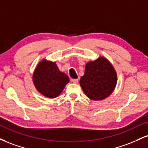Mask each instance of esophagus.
<instances>
[{"instance_id":"obj_1","label":"esophagus","mask_w":148,"mask_h":148,"mask_svg":"<svg viewBox=\"0 0 148 148\" xmlns=\"http://www.w3.org/2000/svg\"><path fill=\"white\" fill-rule=\"evenodd\" d=\"M71 81H72V82H73L74 83H77L78 82H79V80L78 79H72Z\"/></svg>"}]
</instances>
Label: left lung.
I'll list each match as a JSON object with an SVG mask.
<instances>
[{
    "label": "left lung",
    "mask_w": 148,
    "mask_h": 148,
    "mask_svg": "<svg viewBox=\"0 0 148 148\" xmlns=\"http://www.w3.org/2000/svg\"><path fill=\"white\" fill-rule=\"evenodd\" d=\"M117 83V74L108 59L99 57L85 65L80 85L85 95L94 101L103 100L112 93Z\"/></svg>",
    "instance_id": "left-lung-1"
}]
</instances>
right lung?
Wrapping results in <instances>:
<instances>
[{"mask_svg":"<svg viewBox=\"0 0 148 148\" xmlns=\"http://www.w3.org/2000/svg\"><path fill=\"white\" fill-rule=\"evenodd\" d=\"M69 79L58 69L55 62L43 59L38 64L33 74L36 90L47 98H56L63 92Z\"/></svg>","mask_w":148,"mask_h":148,"instance_id":"right-lung-1","label":"right lung"}]
</instances>
